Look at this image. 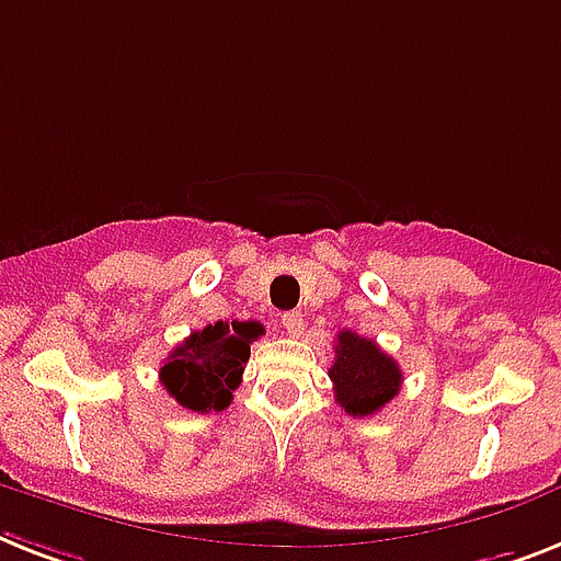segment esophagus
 Returning a JSON list of instances; mask_svg holds the SVG:
<instances>
[{
	"mask_svg": "<svg viewBox=\"0 0 561 561\" xmlns=\"http://www.w3.org/2000/svg\"><path fill=\"white\" fill-rule=\"evenodd\" d=\"M280 323H284V330L289 332L291 337H298L300 332H304V314L300 312H284Z\"/></svg>",
	"mask_w": 561,
	"mask_h": 561,
	"instance_id": "34e87169",
	"label": "esophagus"
}]
</instances>
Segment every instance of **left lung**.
Instances as JSON below:
<instances>
[{
    "label": "left lung",
    "mask_w": 561,
    "mask_h": 561,
    "mask_svg": "<svg viewBox=\"0 0 561 561\" xmlns=\"http://www.w3.org/2000/svg\"><path fill=\"white\" fill-rule=\"evenodd\" d=\"M335 401L350 415H373L401 390V367L381 346L358 332H337L335 364L330 367Z\"/></svg>",
    "instance_id": "obj_1"
}]
</instances>
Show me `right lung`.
<instances>
[{"mask_svg":"<svg viewBox=\"0 0 561 561\" xmlns=\"http://www.w3.org/2000/svg\"><path fill=\"white\" fill-rule=\"evenodd\" d=\"M263 335L257 321H217L192 332L160 367V383L192 413H220L238 390L249 346Z\"/></svg>","mask_w":561,"mask_h":561,"instance_id":"add662e5","label":"right lung"}]
</instances>
